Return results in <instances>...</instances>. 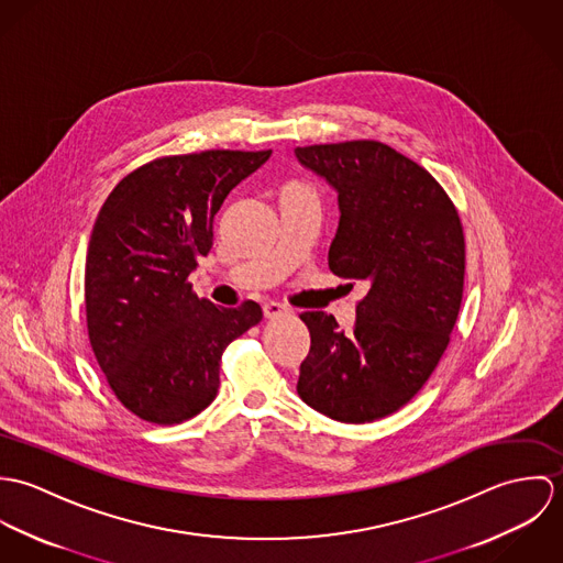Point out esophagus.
Segmentation results:
<instances>
[{
    "mask_svg": "<svg viewBox=\"0 0 563 563\" xmlns=\"http://www.w3.org/2000/svg\"><path fill=\"white\" fill-rule=\"evenodd\" d=\"M264 319H268V321H273V319H279V317H284V314H288L290 310H288V306H284V303H277V301H268V303H264Z\"/></svg>",
    "mask_w": 563,
    "mask_h": 563,
    "instance_id": "1",
    "label": "esophagus"
}]
</instances>
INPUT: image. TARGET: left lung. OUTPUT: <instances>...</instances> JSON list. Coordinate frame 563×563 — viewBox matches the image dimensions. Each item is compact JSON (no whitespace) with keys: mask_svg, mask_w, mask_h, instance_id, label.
<instances>
[{"mask_svg":"<svg viewBox=\"0 0 563 563\" xmlns=\"http://www.w3.org/2000/svg\"><path fill=\"white\" fill-rule=\"evenodd\" d=\"M338 192L329 268L368 284L353 331L306 312L310 353L297 393L340 422L401 409L435 371L457 321L466 251L455 206L416 162L377 141L297 147Z\"/></svg>","mask_w":563,"mask_h":563,"instance_id":"obj_1","label":"left lung"}]
</instances>
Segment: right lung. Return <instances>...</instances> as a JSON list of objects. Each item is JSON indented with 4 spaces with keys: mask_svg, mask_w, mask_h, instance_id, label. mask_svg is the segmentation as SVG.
I'll list each match as a JSON object with an SVG mask.
<instances>
[{
    "mask_svg": "<svg viewBox=\"0 0 563 563\" xmlns=\"http://www.w3.org/2000/svg\"><path fill=\"white\" fill-rule=\"evenodd\" d=\"M273 152H201L150 162L101 206L86 253L92 353L117 399L147 422H184L214 401L225 346L262 308H217L186 282L214 241L228 195Z\"/></svg>",
    "mask_w": 563,
    "mask_h": 563,
    "instance_id": "add662e5",
    "label": "right lung"
}]
</instances>
